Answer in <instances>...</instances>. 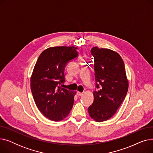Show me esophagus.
<instances>
[{"mask_svg": "<svg viewBox=\"0 0 153 153\" xmlns=\"http://www.w3.org/2000/svg\"><path fill=\"white\" fill-rule=\"evenodd\" d=\"M77 95L78 96H82L83 95V92H77Z\"/></svg>", "mask_w": 153, "mask_h": 153, "instance_id": "34e87169", "label": "esophagus"}]
</instances>
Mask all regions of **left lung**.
<instances>
[{"label": "left lung", "mask_w": 153, "mask_h": 153, "mask_svg": "<svg viewBox=\"0 0 153 153\" xmlns=\"http://www.w3.org/2000/svg\"><path fill=\"white\" fill-rule=\"evenodd\" d=\"M96 87L94 100L88 108L90 117L97 122L106 121L116 112L125 100L128 89L125 64L117 52L93 47Z\"/></svg>", "instance_id": "left-lung-1"}]
</instances>
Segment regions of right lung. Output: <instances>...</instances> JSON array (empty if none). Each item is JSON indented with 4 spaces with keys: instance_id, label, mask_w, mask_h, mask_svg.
<instances>
[{
    "instance_id": "add662e5",
    "label": "right lung",
    "mask_w": 153,
    "mask_h": 153,
    "mask_svg": "<svg viewBox=\"0 0 153 153\" xmlns=\"http://www.w3.org/2000/svg\"><path fill=\"white\" fill-rule=\"evenodd\" d=\"M74 46L51 47L39 55L30 78L31 91L36 105L43 115L54 122L69 114L76 92L60 85L65 81L67 63L78 56Z\"/></svg>"
}]
</instances>
